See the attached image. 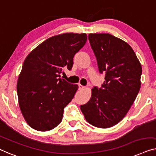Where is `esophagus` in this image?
I'll use <instances>...</instances> for the list:
<instances>
[{
  "instance_id": "1",
  "label": "esophagus",
  "mask_w": 156,
  "mask_h": 156,
  "mask_svg": "<svg viewBox=\"0 0 156 156\" xmlns=\"http://www.w3.org/2000/svg\"><path fill=\"white\" fill-rule=\"evenodd\" d=\"M84 88H85V86H83V85H80V84L78 85V89L80 90H83Z\"/></svg>"
}]
</instances>
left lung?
<instances>
[{"mask_svg": "<svg viewBox=\"0 0 156 156\" xmlns=\"http://www.w3.org/2000/svg\"><path fill=\"white\" fill-rule=\"evenodd\" d=\"M88 39L105 81L100 88L93 87L90 100L80 109L90 124L109 128L121 121L134 102L141 66L132 48L113 35L90 34Z\"/></svg>", "mask_w": 156, "mask_h": 156, "instance_id": "1", "label": "left lung"}]
</instances>
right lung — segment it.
<instances>
[{
    "label": "right lung",
    "mask_w": 156,
    "mask_h": 156,
    "mask_svg": "<svg viewBox=\"0 0 156 156\" xmlns=\"http://www.w3.org/2000/svg\"><path fill=\"white\" fill-rule=\"evenodd\" d=\"M86 41V34L56 35L43 41L25 58L17 92L22 114L32 129L49 131L62 121L64 108L78 86L61 79L60 74L64 69H72L74 56Z\"/></svg>",
    "instance_id": "obj_1"
}]
</instances>
